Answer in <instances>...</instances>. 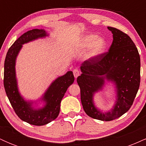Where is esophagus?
Returning a JSON list of instances; mask_svg holds the SVG:
<instances>
[{"mask_svg":"<svg viewBox=\"0 0 146 146\" xmlns=\"http://www.w3.org/2000/svg\"><path fill=\"white\" fill-rule=\"evenodd\" d=\"M73 75H74V77L75 78H78L79 75H80V72L78 68H75V69L73 71Z\"/></svg>","mask_w":146,"mask_h":146,"instance_id":"34e87169","label":"esophagus"}]
</instances>
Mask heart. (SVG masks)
<instances>
[{
    "instance_id": "b5f03b06",
    "label": "heart",
    "mask_w": 146,
    "mask_h": 146,
    "mask_svg": "<svg viewBox=\"0 0 146 146\" xmlns=\"http://www.w3.org/2000/svg\"><path fill=\"white\" fill-rule=\"evenodd\" d=\"M88 53V58H94L103 53L106 48L107 43L103 38H98L96 35L90 34L82 38L80 46L82 48L89 47Z\"/></svg>"
}]
</instances>
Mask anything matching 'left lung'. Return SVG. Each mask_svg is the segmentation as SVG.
Masks as SVG:
<instances>
[{
    "mask_svg": "<svg viewBox=\"0 0 146 146\" xmlns=\"http://www.w3.org/2000/svg\"><path fill=\"white\" fill-rule=\"evenodd\" d=\"M113 40L108 52L82 63L77 78L83 108L87 115L101 121H111L130 109L140 85V56L131 38L116 28L108 27ZM116 86L117 101L110 112L102 113L94 106L93 95L101 90L105 80Z\"/></svg>",
    "mask_w": 146,
    "mask_h": 146,
    "instance_id": "1",
    "label": "left lung"
}]
</instances>
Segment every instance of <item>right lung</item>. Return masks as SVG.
<instances>
[{"label":"right lung","instance_id":"1","mask_svg":"<svg viewBox=\"0 0 146 146\" xmlns=\"http://www.w3.org/2000/svg\"><path fill=\"white\" fill-rule=\"evenodd\" d=\"M44 29H35L27 31L18 38L7 53L4 64V87L15 113L21 119L34 125L47 124L57 118L60 113V103L70 85L74 82L73 72L68 71L65 75L53 82L43 95L46 104L40 109H34L31 102L21 97L17 86L15 64L16 59L23 44L46 36Z\"/></svg>","mask_w":146,"mask_h":146}]
</instances>
